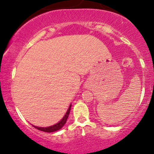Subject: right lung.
Here are the masks:
<instances>
[{
  "label": "right lung",
  "mask_w": 154,
  "mask_h": 154,
  "mask_svg": "<svg viewBox=\"0 0 154 154\" xmlns=\"http://www.w3.org/2000/svg\"><path fill=\"white\" fill-rule=\"evenodd\" d=\"M71 107V104H70L69 107H68V110H67L66 113L65 114L63 118H62L59 123H56L55 125H53V126H48V127H38V126H34V128H36L37 129H38V130L43 131V132H56V131L59 130V129H62V128L65 126V123H66L67 120H68V116H69Z\"/></svg>",
  "instance_id": "obj_1"
}]
</instances>
